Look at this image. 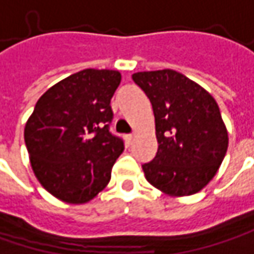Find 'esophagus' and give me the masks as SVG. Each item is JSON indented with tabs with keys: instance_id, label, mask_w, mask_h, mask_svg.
I'll list each match as a JSON object with an SVG mask.
<instances>
[{
	"instance_id": "1",
	"label": "esophagus",
	"mask_w": 254,
	"mask_h": 254,
	"mask_svg": "<svg viewBox=\"0 0 254 254\" xmlns=\"http://www.w3.org/2000/svg\"><path fill=\"white\" fill-rule=\"evenodd\" d=\"M124 140H126L127 146H130L131 141H133V134H126V135H124Z\"/></svg>"
}]
</instances>
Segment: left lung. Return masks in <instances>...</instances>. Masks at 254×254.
Listing matches in <instances>:
<instances>
[{
	"mask_svg": "<svg viewBox=\"0 0 254 254\" xmlns=\"http://www.w3.org/2000/svg\"><path fill=\"white\" fill-rule=\"evenodd\" d=\"M148 97L157 137V154L143 164L147 182L164 194L190 196L216 176L229 135L216 100L174 70L133 74Z\"/></svg>",
	"mask_w": 254,
	"mask_h": 254,
	"instance_id": "1",
	"label": "left lung"
}]
</instances>
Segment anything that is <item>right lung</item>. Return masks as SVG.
<instances>
[{
    "label": "right lung",
    "mask_w": 254,
    "mask_h": 254,
    "mask_svg": "<svg viewBox=\"0 0 254 254\" xmlns=\"http://www.w3.org/2000/svg\"><path fill=\"white\" fill-rule=\"evenodd\" d=\"M114 70H87L48 88L25 124L24 140L35 177L70 204L94 198L110 182L124 143L110 133V101L120 85Z\"/></svg>",
    "instance_id": "right-lung-1"
}]
</instances>
